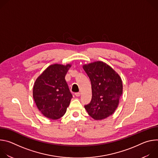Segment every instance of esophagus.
<instances>
[{"label": "esophagus", "instance_id": "34e87169", "mask_svg": "<svg viewBox=\"0 0 158 158\" xmlns=\"http://www.w3.org/2000/svg\"><path fill=\"white\" fill-rule=\"evenodd\" d=\"M75 96H77V97L80 96V93H75Z\"/></svg>", "mask_w": 158, "mask_h": 158}]
</instances>
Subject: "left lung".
Masks as SVG:
<instances>
[{
    "mask_svg": "<svg viewBox=\"0 0 158 158\" xmlns=\"http://www.w3.org/2000/svg\"><path fill=\"white\" fill-rule=\"evenodd\" d=\"M91 83L92 99L84 106L89 115L96 120L111 116L117 109L123 94L120 76L107 64L98 61L83 65Z\"/></svg>",
    "mask_w": 158,
    "mask_h": 158,
    "instance_id": "left-lung-1",
    "label": "left lung"
}]
</instances>
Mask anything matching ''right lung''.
I'll return each mask as SVG.
<instances>
[{
  "instance_id": "add662e5",
  "label": "right lung",
  "mask_w": 158,
  "mask_h": 158,
  "mask_svg": "<svg viewBox=\"0 0 158 158\" xmlns=\"http://www.w3.org/2000/svg\"><path fill=\"white\" fill-rule=\"evenodd\" d=\"M71 67L53 64L49 66L36 79L33 98L41 113L51 119H58L65 113L73 95L65 76Z\"/></svg>"
}]
</instances>
